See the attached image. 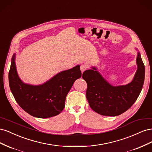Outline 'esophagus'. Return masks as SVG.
I'll return each instance as SVG.
<instances>
[{
    "label": "esophagus",
    "instance_id": "1",
    "mask_svg": "<svg viewBox=\"0 0 152 152\" xmlns=\"http://www.w3.org/2000/svg\"><path fill=\"white\" fill-rule=\"evenodd\" d=\"M87 68V65H85V64H82V65H81L80 66V71L82 72V73H83Z\"/></svg>",
    "mask_w": 152,
    "mask_h": 152
}]
</instances>
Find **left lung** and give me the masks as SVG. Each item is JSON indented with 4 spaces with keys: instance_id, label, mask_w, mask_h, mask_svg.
Wrapping results in <instances>:
<instances>
[{
    "instance_id": "obj_1",
    "label": "left lung",
    "mask_w": 152,
    "mask_h": 152,
    "mask_svg": "<svg viewBox=\"0 0 152 152\" xmlns=\"http://www.w3.org/2000/svg\"><path fill=\"white\" fill-rule=\"evenodd\" d=\"M136 64L137 68L134 77L126 85L115 86L110 84L95 66L83 73L82 78L87 84L86 98L90 107L95 112L114 117L131 107L138 98L145 80V68L138 50Z\"/></svg>"
}]
</instances>
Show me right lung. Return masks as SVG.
I'll return each instance as SVG.
<instances>
[{"instance_id": "add662e5", "label": "right lung", "mask_w": 152, "mask_h": 152, "mask_svg": "<svg viewBox=\"0 0 152 152\" xmlns=\"http://www.w3.org/2000/svg\"><path fill=\"white\" fill-rule=\"evenodd\" d=\"M15 59V53L9 72V83L18 104L35 117L45 118L60 113L65 107L67 94L74 82L82 76L80 65L57 73L42 84L34 86L25 84L20 79Z\"/></svg>"}]
</instances>
